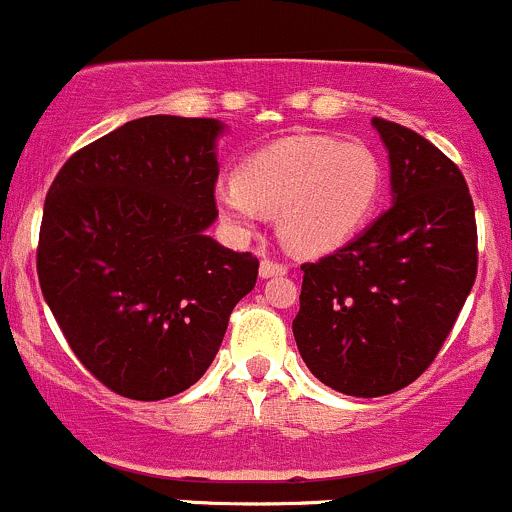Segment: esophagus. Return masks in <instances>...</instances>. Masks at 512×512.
<instances>
[{
    "mask_svg": "<svg viewBox=\"0 0 512 512\" xmlns=\"http://www.w3.org/2000/svg\"><path fill=\"white\" fill-rule=\"evenodd\" d=\"M258 273H261V278L283 276V273H288V266H286V263H281V261H273V258H263Z\"/></svg>",
    "mask_w": 512,
    "mask_h": 512,
    "instance_id": "obj_1",
    "label": "esophagus"
}]
</instances>
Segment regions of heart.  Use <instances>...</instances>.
<instances>
[{
  "instance_id": "1",
  "label": "heart",
  "mask_w": 512,
  "mask_h": 512,
  "mask_svg": "<svg viewBox=\"0 0 512 512\" xmlns=\"http://www.w3.org/2000/svg\"><path fill=\"white\" fill-rule=\"evenodd\" d=\"M381 194V164L363 141L288 136L251 154L216 189L219 214L251 236L266 216L296 254L321 256L346 244L368 221Z\"/></svg>"
}]
</instances>
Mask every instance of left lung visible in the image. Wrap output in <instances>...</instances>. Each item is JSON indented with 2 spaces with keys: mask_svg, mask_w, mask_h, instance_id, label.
Instances as JSON below:
<instances>
[{
  "mask_svg": "<svg viewBox=\"0 0 512 512\" xmlns=\"http://www.w3.org/2000/svg\"><path fill=\"white\" fill-rule=\"evenodd\" d=\"M396 204L336 254L303 263L293 338L308 371L356 398L396 393L435 361L478 273L458 166L396 121L373 119Z\"/></svg>",
  "mask_w": 512,
  "mask_h": 512,
  "instance_id": "1",
  "label": "left lung"
}]
</instances>
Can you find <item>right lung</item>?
Segmentation results:
<instances>
[{
	"label": "right lung",
	"mask_w": 512,
	"mask_h": 512,
	"mask_svg": "<svg viewBox=\"0 0 512 512\" xmlns=\"http://www.w3.org/2000/svg\"><path fill=\"white\" fill-rule=\"evenodd\" d=\"M216 119L144 116L67 159L44 199L37 273L74 356L131 401L194 386L214 361L258 258L206 229Z\"/></svg>",
	"instance_id": "obj_1"
}]
</instances>
